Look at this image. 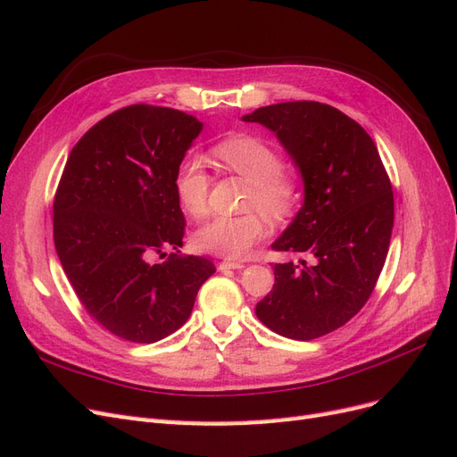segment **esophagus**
<instances>
[{"mask_svg": "<svg viewBox=\"0 0 457 457\" xmlns=\"http://www.w3.org/2000/svg\"><path fill=\"white\" fill-rule=\"evenodd\" d=\"M244 269L242 261H232V259H225L219 262V270H240Z\"/></svg>", "mask_w": 457, "mask_h": 457, "instance_id": "34e87169", "label": "esophagus"}]
</instances>
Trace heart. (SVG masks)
Here are the masks:
<instances>
[{
	"instance_id": "heart-1",
	"label": "heart",
	"mask_w": 457,
	"mask_h": 457,
	"mask_svg": "<svg viewBox=\"0 0 457 457\" xmlns=\"http://www.w3.org/2000/svg\"><path fill=\"white\" fill-rule=\"evenodd\" d=\"M215 160L227 170L250 181L244 215L217 217L204 225L195 237L198 250L238 259L267 237L269 223H284L292 219L303 200V179L297 171L284 170V158L269 141L255 135L237 133L225 137L213 146ZM175 196L183 210L195 219L210 212V175L196 158L179 162Z\"/></svg>"
}]
</instances>
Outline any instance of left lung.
Here are the masks:
<instances>
[{
    "instance_id": "1",
    "label": "left lung",
    "mask_w": 457,
    "mask_h": 457,
    "mask_svg": "<svg viewBox=\"0 0 457 457\" xmlns=\"http://www.w3.org/2000/svg\"><path fill=\"white\" fill-rule=\"evenodd\" d=\"M244 121L274 131L305 183V202L272 250L312 257L276 262L255 314L284 337H322L347 324L378 284L395 220L391 179L366 129L329 104L278 103Z\"/></svg>"
}]
</instances>
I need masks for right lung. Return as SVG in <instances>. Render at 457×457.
Returning <instances> with one entry per match:
<instances>
[{
    "mask_svg": "<svg viewBox=\"0 0 457 457\" xmlns=\"http://www.w3.org/2000/svg\"><path fill=\"white\" fill-rule=\"evenodd\" d=\"M202 121L175 108L131 104L81 137L53 202V238L68 282L95 322L133 343L181 328L215 272L183 247L173 179Z\"/></svg>",
    "mask_w": 457,
    "mask_h": 457,
    "instance_id": "right-lung-1",
    "label": "right lung"
}]
</instances>
